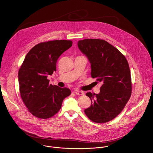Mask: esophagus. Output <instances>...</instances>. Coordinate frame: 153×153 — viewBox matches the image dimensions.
I'll list each match as a JSON object with an SVG mask.
<instances>
[{"label": "esophagus", "instance_id": "obj_1", "mask_svg": "<svg viewBox=\"0 0 153 153\" xmlns=\"http://www.w3.org/2000/svg\"><path fill=\"white\" fill-rule=\"evenodd\" d=\"M75 94L77 95H84V93L82 91H75Z\"/></svg>", "mask_w": 153, "mask_h": 153}]
</instances>
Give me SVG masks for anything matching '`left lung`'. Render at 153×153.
<instances>
[{"label":"left lung","instance_id":"left-lung-1","mask_svg":"<svg viewBox=\"0 0 153 153\" xmlns=\"http://www.w3.org/2000/svg\"><path fill=\"white\" fill-rule=\"evenodd\" d=\"M77 45L91 63V77L102 83L99 94L86 93L91 104L84 112L94 122H108L121 112L131 96L128 62L117 48L105 40L85 39Z\"/></svg>","mask_w":153,"mask_h":153}]
</instances>
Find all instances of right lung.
<instances>
[{
    "instance_id": "obj_1",
    "label": "right lung",
    "mask_w": 153,
    "mask_h": 153,
    "mask_svg": "<svg viewBox=\"0 0 153 153\" xmlns=\"http://www.w3.org/2000/svg\"><path fill=\"white\" fill-rule=\"evenodd\" d=\"M69 40L39 43L27 54L18 73L21 97L28 111L41 119L55 115L63 100L70 95L68 88L49 84L48 75L56 71L59 56L72 46Z\"/></svg>"
}]
</instances>
